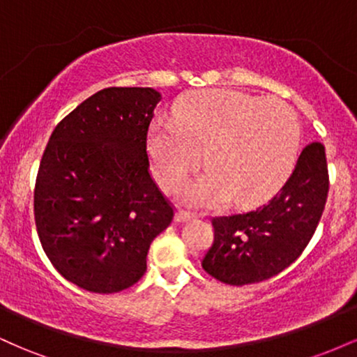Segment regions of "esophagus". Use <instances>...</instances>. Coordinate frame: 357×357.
<instances>
[{"instance_id": "34e87169", "label": "esophagus", "mask_w": 357, "mask_h": 357, "mask_svg": "<svg viewBox=\"0 0 357 357\" xmlns=\"http://www.w3.org/2000/svg\"><path fill=\"white\" fill-rule=\"evenodd\" d=\"M192 216H195V215H192L191 211H188V210H181V208H179V210L176 211L174 220H176V221H179V223H181V221H188V220H191Z\"/></svg>"}]
</instances>
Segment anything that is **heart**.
Here are the masks:
<instances>
[{"label": "heart", "mask_w": 357, "mask_h": 357, "mask_svg": "<svg viewBox=\"0 0 357 357\" xmlns=\"http://www.w3.org/2000/svg\"><path fill=\"white\" fill-rule=\"evenodd\" d=\"M301 124L278 99L206 89L176 104L174 122H155L149 151L165 186H178L202 162L208 171L181 188L188 202L255 204L278 190L296 162Z\"/></svg>", "instance_id": "1"}]
</instances>
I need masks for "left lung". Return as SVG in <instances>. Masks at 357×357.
<instances>
[{
	"label": "left lung",
	"mask_w": 357,
	"mask_h": 357,
	"mask_svg": "<svg viewBox=\"0 0 357 357\" xmlns=\"http://www.w3.org/2000/svg\"><path fill=\"white\" fill-rule=\"evenodd\" d=\"M329 192L326 147L310 142L282 190L257 210L211 220L213 245L202 267L228 285L267 280L302 255Z\"/></svg>",
	"instance_id": "1"
}]
</instances>
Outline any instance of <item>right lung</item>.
I'll use <instances>...</instances> for the list:
<instances>
[{
	"instance_id": "obj_1",
	"label": "right lung",
	"mask_w": 357,
	"mask_h": 357,
	"mask_svg": "<svg viewBox=\"0 0 357 357\" xmlns=\"http://www.w3.org/2000/svg\"><path fill=\"white\" fill-rule=\"evenodd\" d=\"M161 93L99 90L53 129L33 192L36 233L61 277L114 294L144 275L174 208L151 178L147 130Z\"/></svg>"
}]
</instances>
